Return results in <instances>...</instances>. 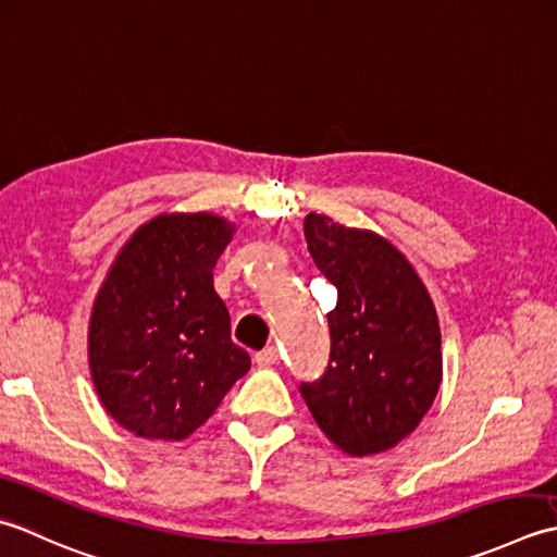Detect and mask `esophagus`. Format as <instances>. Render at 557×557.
I'll use <instances>...</instances> for the list:
<instances>
[{
  "label": "esophagus",
  "mask_w": 557,
  "mask_h": 557,
  "mask_svg": "<svg viewBox=\"0 0 557 557\" xmlns=\"http://www.w3.org/2000/svg\"><path fill=\"white\" fill-rule=\"evenodd\" d=\"M255 360H257L259 368L274 366V362L278 360V348H276V346H267L264 350H259V354L255 356Z\"/></svg>",
  "instance_id": "34e87169"
}]
</instances>
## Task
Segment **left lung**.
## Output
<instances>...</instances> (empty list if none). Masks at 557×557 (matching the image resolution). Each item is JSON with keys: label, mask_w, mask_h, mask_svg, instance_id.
<instances>
[{"label": "left lung", "mask_w": 557, "mask_h": 557, "mask_svg": "<svg viewBox=\"0 0 557 557\" xmlns=\"http://www.w3.org/2000/svg\"><path fill=\"white\" fill-rule=\"evenodd\" d=\"M305 240L338 300L326 314V370L302 382L300 394L338 449L354 457L384 451L413 433L437 396L435 305L408 259L377 233L308 213Z\"/></svg>", "instance_id": "left-lung-1"}]
</instances>
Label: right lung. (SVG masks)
Returning <instances> with one entry per match:
<instances>
[{
    "label": "right lung",
    "mask_w": 557,
    "mask_h": 557,
    "mask_svg": "<svg viewBox=\"0 0 557 557\" xmlns=\"http://www.w3.org/2000/svg\"><path fill=\"white\" fill-rule=\"evenodd\" d=\"M235 225L213 213H163L112 262L88 324V366L106 411L129 433L185 440L249 370L213 290Z\"/></svg>",
    "instance_id": "obj_1"
}]
</instances>
